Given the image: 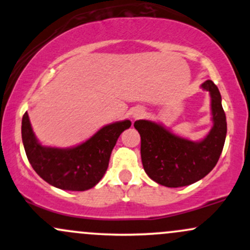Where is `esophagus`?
<instances>
[{
  "label": "esophagus",
  "instance_id": "1",
  "mask_svg": "<svg viewBox=\"0 0 250 250\" xmlns=\"http://www.w3.org/2000/svg\"><path fill=\"white\" fill-rule=\"evenodd\" d=\"M145 109L141 108V107H136L134 108L133 110H131V117H133L134 120H137L140 119V117H142L143 115H145Z\"/></svg>",
  "mask_w": 250,
  "mask_h": 250
}]
</instances>
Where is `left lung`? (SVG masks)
<instances>
[{
  "mask_svg": "<svg viewBox=\"0 0 250 250\" xmlns=\"http://www.w3.org/2000/svg\"><path fill=\"white\" fill-rule=\"evenodd\" d=\"M209 91L211 127L205 139L191 141L171 133L161 123L137 120L134 127L141 136L145 171L159 185L177 188L197 182L213 170L220 159L227 135V120L219 88L207 80L201 84Z\"/></svg>",
  "mask_w": 250,
  "mask_h": 250,
  "instance_id": "left-lung-1",
  "label": "left lung"
}]
</instances>
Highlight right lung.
<instances>
[{
    "label": "right lung",
    "instance_id": "obj_1",
    "mask_svg": "<svg viewBox=\"0 0 250 250\" xmlns=\"http://www.w3.org/2000/svg\"><path fill=\"white\" fill-rule=\"evenodd\" d=\"M130 125L129 120L117 121L102 127L75 147H47L39 142L25 113L22 142L31 167L45 182L63 190L84 191L96 186L105 174L117 139Z\"/></svg>",
    "mask_w": 250,
    "mask_h": 250
}]
</instances>
